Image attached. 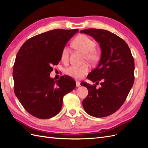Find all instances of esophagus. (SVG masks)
<instances>
[{
	"label": "esophagus",
	"instance_id": "1",
	"mask_svg": "<svg viewBox=\"0 0 148 148\" xmlns=\"http://www.w3.org/2000/svg\"><path fill=\"white\" fill-rule=\"evenodd\" d=\"M76 86H77V87H79V86H81V83H80L79 81H76Z\"/></svg>",
	"mask_w": 148,
	"mask_h": 148
}]
</instances>
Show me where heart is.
<instances>
[{
    "label": "heart",
    "mask_w": 148,
    "mask_h": 148,
    "mask_svg": "<svg viewBox=\"0 0 148 148\" xmlns=\"http://www.w3.org/2000/svg\"><path fill=\"white\" fill-rule=\"evenodd\" d=\"M72 45L74 48L85 53V60L90 62H95L99 58V54L95 49V42L94 40L84 34H80L75 37ZM69 56V49L67 46L62 48L60 55L62 61L67 62ZM90 70L89 65L85 64L81 65H72L66 69L68 76L76 79H81Z\"/></svg>",
    "instance_id": "heart-1"
}]
</instances>
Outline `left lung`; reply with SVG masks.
<instances>
[{
    "label": "left lung",
    "instance_id": "left-lung-1",
    "mask_svg": "<svg viewBox=\"0 0 148 148\" xmlns=\"http://www.w3.org/2000/svg\"><path fill=\"white\" fill-rule=\"evenodd\" d=\"M80 32L92 36L101 48L99 64L87 77L96 83H81L88 90L83 106L90 116L106 117L121 108L133 86L134 60L127 42L116 34L96 29H84ZM101 79V87L97 89L96 85Z\"/></svg>",
    "mask_w": 148,
    "mask_h": 148
}]
</instances>
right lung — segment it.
Here are the masks:
<instances>
[{
  "instance_id": "1",
  "label": "right lung",
  "mask_w": 148,
  "mask_h": 148,
  "mask_svg": "<svg viewBox=\"0 0 148 148\" xmlns=\"http://www.w3.org/2000/svg\"><path fill=\"white\" fill-rule=\"evenodd\" d=\"M77 29H55L31 37L16 55L12 76L14 92L24 109L35 117L49 119L62 107L63 97L76 84L69 76L58 81L49 77L60 61L62 48Z\"/></svg>"
}]
</instances>
